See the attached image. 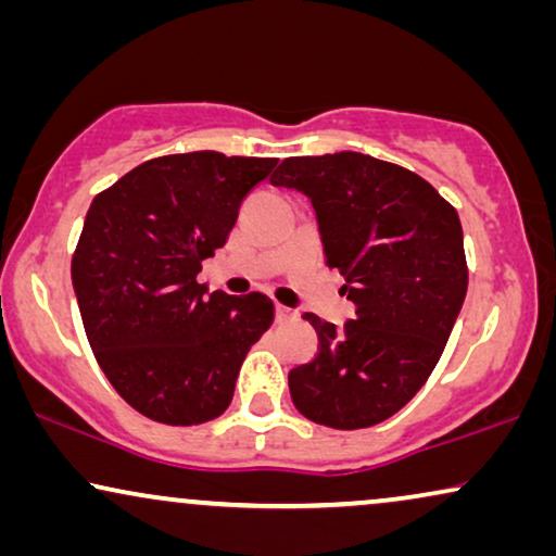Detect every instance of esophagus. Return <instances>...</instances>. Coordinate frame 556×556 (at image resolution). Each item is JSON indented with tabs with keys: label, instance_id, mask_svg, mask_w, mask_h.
<instances>
[{
	"label": "esophagus",
	"instance_id": "1",
	"mask_svg": "<svg viewBox=\"0 0 556 556\" xmlns=\"http://www.w3.org/2000/svg\"><path fill=\"white\" fill-rule=\"evenodd\" d=\"M295 316H299V314H295L293 308L280 306V303L276 306V318H278V321H291V318H295Z\"/></svg>",
	"mask_w": 556,
	"mask_h": 556
}]
</instances>
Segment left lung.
I'll list each match as a JSON object with an SVG mask.
<instances>
[{
  "mask_svg": "<svg viewBox=\"0 0 556 556\" xmlns=\"http://www.w3.org/2000/svg\"><path fill=\"white\" fill-rule=\"evenodd\" d=\"M273 187L314 204L329 268L356 306L344 329L314 314L318 356L288 375L295 409L326 428L392 417L435 369L468 288L458 212L422 177L359 151L291 156Z\"/></svg>",
  "mask_w": 556,
  "mask_h": 556,
  "instance_id": "left-lung-1",
  "label": "left lung"
}]
</instances>
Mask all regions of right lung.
I'll return each mask as SVG.
<instances>
[{
	"label": "right lung",
	"mask_w": 556,
	"mask_h": 556,
	"mask_svg": "<svg viewBox=\"0 0 556 556\" xmlns=\"http://www.w3.org/2000/svg\"><path fill=\"white\" fill-rule=\"evenodd\" d=\"M276 162L219 151L159 156L90 204L71 268L83 326L113 390L151 420L223 415L248 349L273 324L268 295L210 293L197 273Z\"/></svg>",
	"instance_id": "obj_1"
}]
</instances>
